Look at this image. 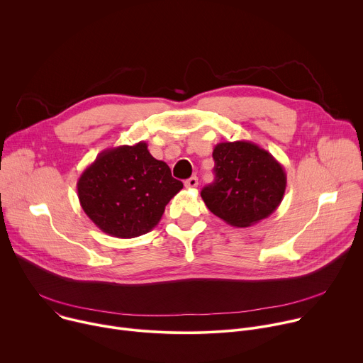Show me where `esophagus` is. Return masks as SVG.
<instances>
[{
  "label": "esophagus",
  "mask_w": 363,
  "mask_h": 363,
  "mask_svg": "<svg viewBox=\"0 0 363 363\" xmlns=\"http://www.w3.org/2000/svg\"><path fill=\"white\" fill-rule=\"evenodd\" d=\"M185 186L186 188H196L198 186V178L196 177H191L185 181Z\"/></svg>",
  "instance_id": "esophagus-1"
}]
</instances>
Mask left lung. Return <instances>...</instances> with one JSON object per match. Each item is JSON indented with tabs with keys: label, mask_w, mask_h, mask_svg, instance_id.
Here are the masks:
<instances>
[{
	"label": "left lung",
	"mask_w": 363,
	"mask_h": 363,
	"mask_svg": "<svg viewBox=\"0 0 363 363\" xmlns=\"http://www.w3.org/2000/svg\"><path fill=\"white\" fill-rule=\"evenodd\" d=\"M216 181L201 196L208 210L233 227H250L280 205L287 177L270 152L248 140L216 145Z\"/></svg>",
	"instance_id": "8db88e82"
}]
</instances>
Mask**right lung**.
Masks as SVG:
<instances>
[{
	"label": "right lung",
	"mask_w": 363,
	"mask_h": 363,
	"mask_svg": "<svg viewBox=\"0 0 363 363\" xmlns=\"http://www.w3.org/2000/svg\"><path fill=\"white\" fill-rule=\"evenodd\" d=\"M182 186L169 167L139 142L100 152L80 175L77 195L86 216L103 233L133 238L158 225Z\"/></svg>",
	"instance_id": "add662e5"
}]
</instances>
